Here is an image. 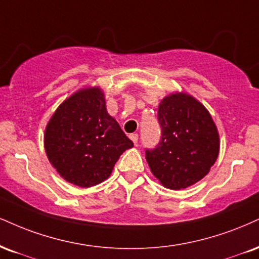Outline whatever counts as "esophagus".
<instances>
[{
    "label": "esophagus",
    "instance_id": "esophagus-1",
    "mask_svg": "<svg viewBox=\"0 0 259 259\" xmlns=\"http://www.w3.org/2000/svg\"><path fill=\"white\" fill-rule=\"evenodd\" d=\"M129 138H130V140H132L134 143H135V145H136V143H138V140H139L138 134H132V135H130Z\"/></svg>",
    "mask_w": 259,
    "mask_h": 259
}]
</instances>
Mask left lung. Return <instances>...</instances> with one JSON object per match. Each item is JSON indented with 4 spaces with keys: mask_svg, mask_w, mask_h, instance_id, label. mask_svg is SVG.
Returning a JSON list of instances; mask_svg holds the SVG:
<instances>
[{
    "mask_svg": "<svg viewBox=\"0 0 259 259\" xmlns=\"http://www.w3.org/2000/svg\"><path fill=\"white\" fill-rule=\"evenodd\" d=\"M161 138L146 149L152 174L165 188L185 189L204 179L220 152V136L212 117L186 93L165 96L158 107Z\"/></svg>",
    "mask_w": 259,
    "mask_h": 259,
    "instance_id": "1",
    "label": "left lung"
}]
</instances>
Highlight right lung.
Wrapping results in <instances>:
<instances>
[{"instance_id":"obj_1","label":"right lung","mask_w":259,"mask_h":259,"mask_svg":"<svg viewBox=\"0 0 259 259\" xmlns=\"http://www.w3.org/2000/svg\"><path fill=\"white\" fill-rule=\"evenodd\" d=\"M134 143L106 110L98 87L74 93L48 121L45 148L62 179L88 188L110 177L120 154Z\"/></svg>"}]
</instances>
